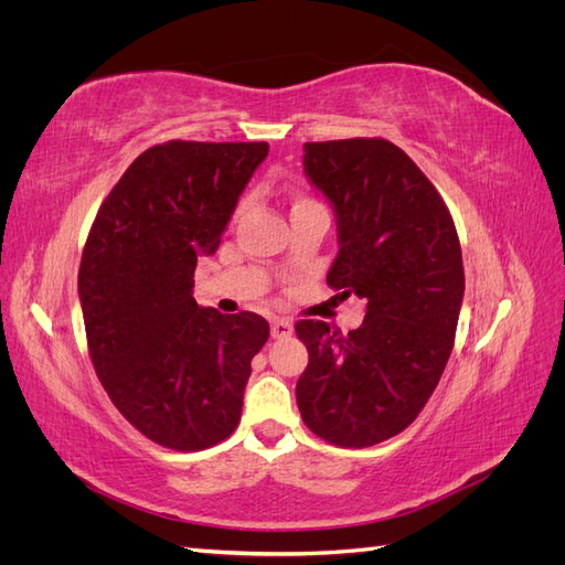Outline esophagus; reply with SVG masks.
<instances>
[{
  "instance_id": "34e87169",
  "label": "esophagus",
  "mask_w": 565,
  "mask_h": 565,
  "mask_svg": "<svg viewBox=\"0 0 565 565\" xmlns=\"http://www.w3.org/2000/svg\"><path fill=\"white\" fill-rule=\"evenodd\" d=\"M292 332H295V324L289 318H276L270 322V337L273 339H287V337H292Z\"/></svg>"
}]
</instances>
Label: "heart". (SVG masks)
Returning <instances> with one entry per match:
<instances>
[{
	"label": "heart",
	"mask_w": 565,
	"mask_h": 565,
	"mask_svg": "<svg viewBox=\"0 0 565 565\" xmlns=\"http://www.w3.org/2000/svg\"><path fill=\"white\" fill-rule=\"evenodd\" d=\"M309 202H313V200H309V198H295L292 207H301V204H309Z\"/></svg>",
	"instance_id": "obj_1"
}]
</instances>
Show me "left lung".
Listing matches in <instances>:
<instances>
[{
    "label": "left lung",
    "instance_id": "1",
    "mask_svg": "<svg viewBox=\"0 0 565 565\" xmlns=\"http://www.w3.org/2000/svg\"><path fill=\"white\" fill-rule=\"evenodd\" d=\"M303 172L337 214L328 285L365 299L367 311L349 334L297 322L309 349L297 405L332 446H377L417 419L452 353L465 297L455 221L434 183L386 139L303 143Z\"/></svg>",
    "mask_w": 565,
    "mask_h": 565
}]
</instances>
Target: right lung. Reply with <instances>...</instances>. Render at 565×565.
Here are the masks:
<instances>
[{
	"label": "right lung",
	"instance_id": "1",
	"mask_svg": "<svg viewBox=\"0 0 565 565\" xmlns=\"http://www.w3.org/2000/svg\"><path fill=\"white\" fill-rule=\"evenodd\" d=\"M268 143L167 141L143 150L100 204L79 264L94 370L122 417L158 446L195 452L243 415L268 322L193 299Z\"/></svg>",
	"mask_w": 565,
	"mask_h": 565
}]
</instances>
